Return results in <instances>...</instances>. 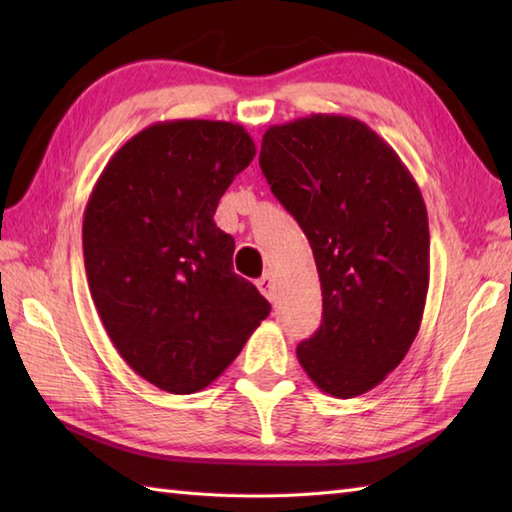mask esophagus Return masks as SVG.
I'll list each match as a JSON object with an SVG mask.
<instances>
[{"label": "esophagus", "instance_id": "obj_1", "mask_svg": "<svg viewBox=\"0 0 512 512\" xmlns=\"http://www.w3.org/2000/svg\"><path fill=\"white\" fill-rule=\"evenodd\" d=\"M257 288H259V292H262V295H264L268 301H275V297H277V290H275V281H273V277H270V275L259 277V279H257Z\"/></svg>", "mask_w": 512, "mask_h": 512}]
</instances>
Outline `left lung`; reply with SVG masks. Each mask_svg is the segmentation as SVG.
<instances>
[{
	"label": "left lung",
	"instance_id": "1",
	"mask_svg": "<svg viewBox=\"0 0 512 512\" xmlns=\"http://www.w3.org/2000/svg\"><path fill=\"white\" fill-rule=\"evenodd\" d=\"M259 167L319 270L323 321L299 343V363L325 394L361 396L420 330L429 220L418 184L374 129L339 114L268 127Z\"/></svg>",
	"mask_w": 512,
	"mask_h": 512
}]
</instances>
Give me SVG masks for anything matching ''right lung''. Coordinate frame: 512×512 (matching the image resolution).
<instances>
[{"instance_id": "add662e5", "label": "right lung", "mask_w": 512, "mask_h": 512, "mask_svg": "<svg viewBox=\"0 0 512 512\" xmlns=\"http://www.w3.org/2000/svg\"><path fill=\"white\" fill-rule=\"evenodd\" d=\"M253 158L242 125L154 123L110 158L85 206L94 306L125 363L169 394L211 385L270 314L233 273L235 239L213 222Z\"/></svg>"}]
</instances>
